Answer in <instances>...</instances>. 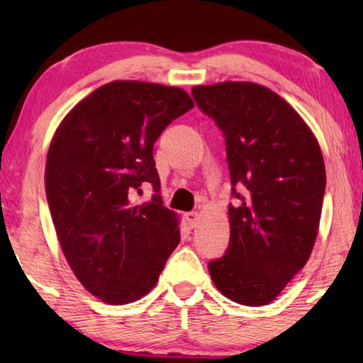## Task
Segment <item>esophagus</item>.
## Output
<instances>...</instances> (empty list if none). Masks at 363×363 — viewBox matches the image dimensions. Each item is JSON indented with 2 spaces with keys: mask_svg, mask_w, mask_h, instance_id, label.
Wrapping results in <instances>:
<instances>
[{
  "mask_svg": "<svg viewBox=\"0 0 363 363\" xmlns=\"http://www.w3.org/2000/svg\"><path fill=\"white\" fill-rule=\"evenodd\" d=\"M200 218H201V215H200V213H198V211L186 213V220H188V223H190L191 228L198 226V223H200Z\"/></svg>",
  "mask_w": 363,
  "mask_h": 363,
  "instance_id": "34e87169",
  "label": "esophagus"
}]
</instances>
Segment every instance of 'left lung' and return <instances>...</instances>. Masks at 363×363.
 Returning <instances> with one entry per match:
<instances>
[{
	"instance_id": "1",
	"label": "left lung",
	"mask_w": 363,
	"mask_h": 363,
	"mask_svg": "<svg viewBox=\"0 0 363 363\" xmlns=\"http://www.w3.org/2000/svg\"><path fill=\"white\" fill-rule=\"evenodd\" d=\"M191 94L223 130L233 195L240 198L228 210L230 246L208 264L210 276L228 299L266 306L315 245L325 191L319 142L284 99L256 82L195 86Z\"/></svg>"
}]
</instances>
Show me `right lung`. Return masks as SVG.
<instances>
[{"instance_id": "right-lung-1", "label": "right lung", "mask_w": 363, "mask_h": 363, "mask_svg": "<svg viewBox=\"0 0 363 363\" xmlns=\"http://www.w3.org/2000/svg\"><path fill=\"white\" fill-rule=\"evenodd\" d=\"M173 86L112 81L62 118L48 150V205L66 261L102 302L147 296L180 242L175 211L163 206L153 145L168 123L193 108ZM150 182L156 195L137 203Z\"/></svg>"}]
</instances>
